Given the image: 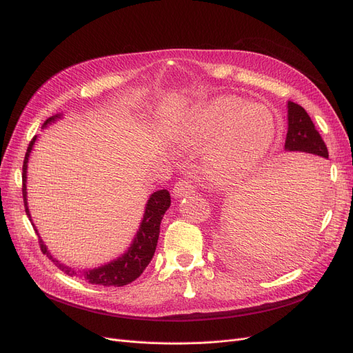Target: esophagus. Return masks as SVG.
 <instances>
[{
    "instance_id": "esophagus-1",
    "label": "esophagus",
    "mask_w": 353,
    "mask_h": 353,
    "mask_svg": "<svg viewBox=\"0 0 353 353\" xmlns=\"http://www.w3.org/2000/svg\"><path fill=\"white\" fill-rule=\"evenodd\" d=\"M194 191V187L193 184H191V181L188 179H179L178 183L175 184L172 193L175 197H184V196H188L190 193H193Z\"/></svg>"
}]
</instances>
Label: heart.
Segmentation results:
<instances>
[{
    "label": "heart",
    "instance_id": "b5f03b06",
    "mask_svg": "<svg viewBox=\"0 0 353 353\" xmlns=\"http://www.w3.org/2000/svg\"><path fill=\"white\" fill-rule=\"evenodd\" d=\"M275 135L270 109L234 95H219L194 104L169 125L168 138L181 150L211 141L203 156L206 174L230 183L259 165Z\"/></svg>",
    "mask_w": 353,
    "mask_h": 353
}]
</instances>
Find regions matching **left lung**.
I'll use <instances>...</instances> for the list:
<instances>
[{
  "label": "left lung",
  "mask_w": 353,
  "mask_h": 353,
  "mask_svg": "<svg viewBox=\"0 0 353 353\" xmlns=\"http://www.w3.org/2000/svg\"><path fill=\"white\" fill-rule=\"evenodd\" d=\"M284 150L306 153L305 157L311 159L321 172H325L327 163L324 159H328L325 143L318 134L306 110L293 101L287 103V135Z\"/></svg>",
  "instance_id": "1"
}]
</instances>
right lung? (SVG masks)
I'll return each instance as SVG.
<instances>
[{
  "mask_svg": "<svg viewBox=\"0 0 353 353\" xmlns=\"http://www.w3.org/2000/svg\"><path fill=\"white\" fill-rule=\"evenodd\" d=\"M63 113H57L54 116L48 117V119L42 125V130L44 128L50 126L51 123L57 122L61 119ZM38 140V135L32 138V141L28 147V152L25 156V162H23V174H22V181H23V201H25V210L29 221L32 222V227L35 228V232L39 237V245L42 253H46L48 258L54 262L59 270H61L65 274L70 276H81V279H85L90 284L95 285H105V287H122L132 283L137 280L138 276L143 274V271L147 268V265L150 263L153 259L154 252H156V245L159 240V232H160V222L163 219L165 212L170 206V194L168 190H157L154 193L148 197L145 203V209H144V215L140 222V227H138V231L135 234V237L132 239L130 248H128L121 256H117L116 259L105 262L100 266H95V268H87V270H77L72 268V266H68L59 259L52 258V254L50 253L48 248L42 241L39 232L35 227L34 221H32L29 206H28V163H29V157L32 150H34V145Z\"/></svg>",
  "mask_w": 353,
  "mask_h": 353,
  "instance_id": "right-lung-1",
  "label": "right lung"
}]
</instances>
